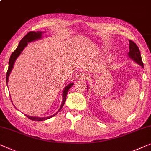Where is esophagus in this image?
I'll return each instance as SVG.
<instances>
[{
  "mask_svg": "<svg viewBox=\"0 0 151 151\" xmlns=\"http://www.w3.org/2000/svg\"><path fill=\"white\" fill-rule=\"evenodd\" d=\"M88 78V75L84 73H80L78 76V78L79 80H86Z\"/></svg>",
  "mask_w": 151,
  "mask_h": 151,
  "instance_id": "1",
  "label": "esophagus"
}]
</instances>
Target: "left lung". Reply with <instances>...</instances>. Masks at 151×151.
<instances>
[{"label":"left lung","instance_id":"1","mask_svg":"<svg viewBox=\"0 0 151 151\" xmlns=\"http://www.w3.org/2000/svg\"><path fill=\"white\" fill-rule=\"evenodd\" d=\"M129 52L128 53V56L133 60H134L135 63H137L140 66L144 67V64L142 60L139 47H137V45L133 41L129 40Z\"/></svg>","mask_w":151,"mask_h":151}]
</instances>
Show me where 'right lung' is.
Wrapping results in <instances>:
<instances>
[{
	"label": "right lung",
	"instance_id": "obj_1",
	"mask_svg": "<svg viewBox=\"0 0 151 151\" xmlns=\"http://www.w3.org/2000/svg\"><path fill=\"white\" fill-rule=\"evenodd\" d=\"M42 35H43V32H41V31H37V32L30 31L29 32H28V33L22 39H21V41H19L18 45H17V48L12 54L11 57L9 58V67H8V70H7V72H6V85H7L9 77L11 71H12L13 67H14L15 61H16V58L18 57L19 54H21L22 51V50L24 49V47L28 45V43L32 42V41H35V40H37V39H41L42 38ZM73 83H70V84H69L64 88V91H63V93L62 104H61L59 110H58L56 114H53L52 116H48V117H34V116H28L27 114H24V115L27 117H28L29 119L32 120V121H45V120L49 119H50V118L54 116H55L56 114H57L61 110V109H62L63 106H64L65 101H66L67 92H68L69 89L71 87L73 86Z\"/></svg>",
	"mask_w": 151,
	"mask_h": 151
}]
</instances>
